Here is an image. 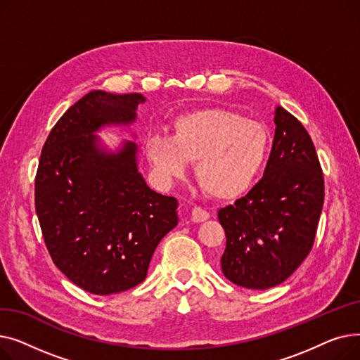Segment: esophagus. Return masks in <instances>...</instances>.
Returning a JSON list of instances; mask_svg holds the SVG:
<instances>
[{"mask_svg": "<svg viewBox=\"0 0 360 360\" xmlns=\"http://www.w3.org/2000/svg\"><path fill=\"white\" fill-rule=\"evenodd\" d=\"M210 217L209 212L204 210L202 207H194L193 212H191V220L195 221V223H201V221H205L207 219Z\"/></svg>", "mask_w": 360, "mask_h": 360, "instance_id": "34e87169", "label": "esophagus"}]
</instances>
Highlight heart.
I'll return each instance as SVG.
<instances>
[{"label":"heart","mask_w":360,"mask_h":360,"mask_svg":"<svg viewBox=\"0 0 360 360\" xmlns=\"http://www.w3.org/2000/svg\"><path fill=\"white\" fill-rule=\"evenodd\" d=\"M270 146L266 125L229 109L204 108L175 117L170 137L150 136L144 150L160 182L181 179L188 162H195V179L207 195L235 200L257 181Z\"/></svg>","instance_id":"b5f03b06"}]
</instances>
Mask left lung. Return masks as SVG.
Here are the masks:
<instances>
[{"mask_svg": "<svg viewBox=\"0 0 360 360\" xmlns=\"http://www.w3.org/2000/svg\"><path fill=\"white\" fill-rule=\"evenodd\" d=\"M264 176L233 205L219 210L226 233L221 271L247 289L285 281L312 250L324 204V176L305 127L285 108Z\"/></svg>", "mask_w": 360, "mask_h": 360, "instance_id": "obj_1", "label": "left lung"}]
</instances>
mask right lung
I'll list each match as a JSON object with an SVG mask.
<instances>
[{"label":"right lung","instance_id":"right-lung-1","mask_svg":"<svg viewBox=\"0 0 360 360\" xmlns=\"http://www.w3.org/2000/svg\"><path fill=\"white\" fill-rule=\"evenodd\" d=\"M140 93H87L51 129L34 179V209L48 252L75 286L94 295L134 288L146 278L162 238L178 224V201L155 193L137 169V146L117 155L94 131L129 124Z\"/></svg>","mask_w":360,"mask_h":360}]
</instances>
